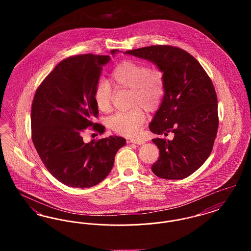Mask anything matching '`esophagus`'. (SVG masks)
Here are the masks:
<instances>
[{
  "mask_svg": "<svg viewBox=\"0 0 251 251\" xmlns=\"http://www.w3.org/2000/svg\"><path fill=\"white\" fill-rule=\"evenodd\" d=\"M129 142L130 143L136 144V145H143L145 143V141L142 140V139H140V138H132Z\"/></svg>",
  "mask_w": 251,
  "mask_h": 251,
  "instance_id": "34e87169",
  "label": "esophagus"
}]
</instances>
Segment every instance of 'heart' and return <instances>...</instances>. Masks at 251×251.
I'll use <instances>...</instances> for the list:
<instances>
[{
  "instance_id": "b5f03b06",
  "label": "heart",
  "mask_w": 251,
  "mask_h": 251,
  "mask_svg": "<svg viewBox=\"0 0 251 251\" xmlns=\"http://www.w3.org/2000/svg\"><path fill=\"white\" fill-rule=\"evenodd\" d=\"M110 82L116 88H131L130 104L134 107L120 111L109 120V127L119 134L135 135L145 122V113L153 111L161 103L165 95V79L163 72L149 68L142 62L125 60L111 73ZM112 87L106 81L100 82L94 92L96 105L102 112L112 108Z\"/></svg>"
}]
</instances>
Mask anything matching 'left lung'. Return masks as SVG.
<instances>
[{"mask_svg": "<svg viewBox=\"0 0 251 251\" xmlns=\"http://www.w3.org/2000/svg\"><path fill=\"white\" fill-rule=\"evenodd\" d=\"M124 53L151 62L165 79V95L149 128L165 136L172 132L174 137L152 139L160 151L152 172L162 179L190 176L211 154L218 129L211 79L198 60L177 47L157 45Z\"/></svg>", "mask_w": 251, "mask_h": 251, "instance_id": "8db88e82", "label": "left lung"}]
</instances>
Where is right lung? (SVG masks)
Wrapping results in <instances>:
<instances>
[{
  "instance_id": "1",
  "label": "right lung",
  "mask_w": 251,
  "mask_h": 251,
  "mask_svg": "<svg viewBox=\"0 0 251 251\" xmlns=\"http://www.w3.org/2000/svg\"><path fill=\"white\" fill-rule=\"evenodd\" d=\"M119 50H112L114 56ZM110 55L91 53L63 60L39 85L34 97L32 140L49 172L62 183L78 188L94 186L112 170L115 156L125 146L120 136L84 143L83 132L93 126L99 110L94 92Z\"/></svg>"
}]
</instances>
